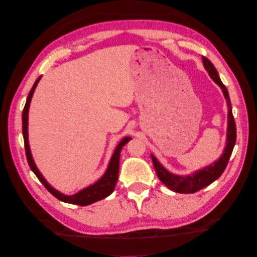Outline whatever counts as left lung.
<instances>
[{"instance_id": "obj_1", "label": "left lung", "mask_w": 257, "mask_h": 257, "mask_svg": "<svg viewBox=\"0 0 257 257\" xmlns=\"http://www.w3.org/2000/svg\"><path fill=\"white\" fill-rule=\"evenodd\" d=\"M203 60V65L205 70L208 71L209 75L211 76L215 83H217L220 88H221L223 96L227 100L228 105V127H227V141H226V148H224L223 154L220 158L211 164L208 167H204L203 169L197 170V172L193 173L191 175H186V176H181V175L172 174L168 172L163 165H161L158 160L156 159L154 155H151L152 163H154L156 173L161 182H163L169 190H172L176 193H184V194H190V193H195L197 191L202 190L206 186H209L211 183H213L215 179H218L221 176L222 173L226 169L229 158L232 154L233 147L236 143V124L235 119L232 116V109H231V102L230 98H229V93L227 88L221 82L219 78V74L217 70H215L214 65L211 63L206 57H202Z\"/></svg>"}]
</instances>
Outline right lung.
<instances>
[{
	"mask_svg": "<svg viewBox=\"0 0 257 257\" xmlns=\"http://www.w3.org/2000/svg\"><path fill=\"white\" fill-rule=\"evenodd\" d=\"M42 76L36 80V82L34 83L33 88H31L30 92L27 97V101L24 108V111H22V134H24V140H25V149H26V156H27V160H28V164L30 166V168L33 172L35 173L36 176L40 181V183L47 188V191L53 194L54 196L58 199L60 201L65 202V203H71V204H76L80 206H85L89 204H92L94 202L100 201L102 199H105L108 195H110L112 191H114L115 185L117 183V178H118V169H119V155L121 151V148H123L126 143H127L132 138L130 137H125L123 140H121L118 146L116 147V149L112 154L109 164H108V167L106 169L105 174L102 175V177L99 179L98 182H96L92 185H90L88 187L83 188V190L79 191L76 194L73 195H65L63 193L58 192L55 188L52 187L49 184L47 183L46 179L43 177V175L40 174L38 168L36 167L35 161L33 159V156H31V151H30V147H29V141H28V112H29V106H30V101L31 98H33V94L36 87L39 82V80Z\"/></svg>",
	"mask_w": 257,
	"mask_h": 257,
	"instance_id": "1",
	"label": "right lung"
}]
</instances>
